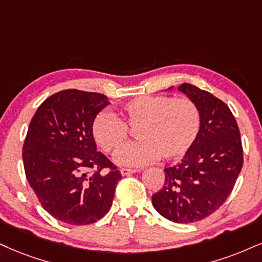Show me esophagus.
<instances>
[{"instance_id":"34e87169","label":"esophagus","mask_w":262,"mask_h":262,"mask_svg":"<svg viewBox=\"0 0 262 262\" xmlns=\"http://www.w3.org/2000/svg\"><path fill=\"white\" fill-rule=\"evenodd\" d=\"M120 172H121L122 176H128V175H131V173L136 172V170H135V169H126V167H122V169L120 170Z\"/></svg>"}]
</instances>
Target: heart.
<instances>
[{
    "label": "heart",
    "mask_w": 262,
    "mask_h": 262,
    "mask_svg": "<svg viewBox=\"0 0 262 262\" xmlns=\"http://www.w3.org/2000/svg\"><path fill=\"white\" fill-rule=\"evenodd\" d=\"M120 119L103 111L92 122V136L105 153L121 147L127 127L138 128L139 141L120 148L114 156L118 165L140 167L160 156L172 160L185 156L195 143L202 127L199 106L189 98L141 96L120 108Z\"/></svg>",
    "instance_id": "heart-1"
}]
</instances>
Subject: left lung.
Here are the masks:
<instances>
[{
	"label": "left lung",
	"instance_id": "8db88e82",
	"mask_svg": "<svg viewBox=\"0 0 262 262\" xmlns=\"http://www.w3.org/2000/svg\"><path fill=\"white\" fill-rule=\"evenodd\" d=\"M179 91L199 106L202 127L185 158L164 169L165 183L151 203L167 220L190 224L211 215L231 194L243 166V147L226 103L190 83H182Z\"/></svg>",
	"mask_w": 262,
	"mask_h": 262
}]
</instances>
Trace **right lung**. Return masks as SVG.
Returning a JSON list of instances; mask_svg holds the SVG:
<instances>
[{
  "label": "right lung",
  "mask_w": 262,
  "mask_h": 262,
  "mask_svg": "<svg viewBox=\"0 0 262 262\" xmlns=\"http://www.w3.org/2000/svg\"><path fill=\"white\" fill-rule=\"evenodd\" d=\"M108 104L102 93L64 90L42 102L29 125L23 146L28 182L42 208L64 224H93L112 206L121 173L97 151L92 136V122Z\"/></svg>",
  "instance_id": "obj_1"
}]
</instances>
